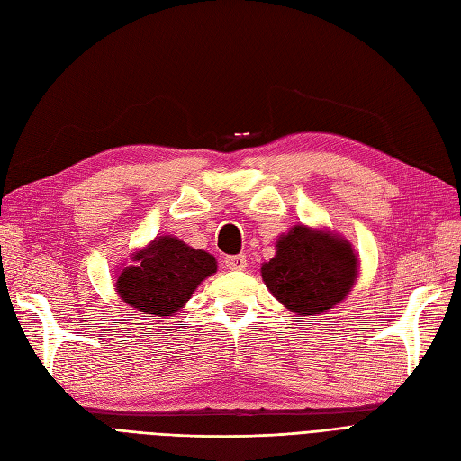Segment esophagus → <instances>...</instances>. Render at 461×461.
<instances>
[{
  "instance_id": "1",
  "label": "esophagus",
  "mask_w": 461,
  "mask_h": 461,
  "mask_svg": "<svg viewBox=\"0 0 461 461\" xmlns=\"http://www.w3.org/2000/svg\"><path fill=\"white\" fill-rule=\"evenodd\" d=\"M248 266L246 256H229L225 258V267L230 271H244Z\"/></svg>"
}]
</instances>
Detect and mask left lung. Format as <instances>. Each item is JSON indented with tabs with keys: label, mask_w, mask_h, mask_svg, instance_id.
I'll return each mask as SVG.
<instances>
[{
	"label": "left lung",
	"mask_w": 461,
	"mask_h": 461,
	"mask_svg": "<svg viewBox=\"0 0 461 461\" xmlns=\"http://www.w3.org/2000/svg\"><path fill=\"white\" fill-rule=\"evenodd\" d=\"M358 277V258L345 236L294 225L261 264V279L277 301L298 316H320L343 303Z\"/></svg>",
	"instance_id": "obj_1"
}]
</instances>
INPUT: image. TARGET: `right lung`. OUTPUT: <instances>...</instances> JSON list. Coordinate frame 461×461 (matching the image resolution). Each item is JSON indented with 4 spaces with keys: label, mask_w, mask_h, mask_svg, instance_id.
Segmentation results:
<instances>
[{
    "label": "right lung",
    "mask_w": 461,
    "mask_h": 461,
    "mask_svg": "<svg viewBox=\"0 0 461 461\" xmlns=\"http://www.w3.org/2000/svg\"><path fill=\"white\" fill-rule=\"evenodd\" d=\"M131 261L118 271L116 294L123 304L149 318L174 316L194 291L217 273L215 256L195 250L172 234L157 236L133 252Z\"/></svg>",
    "instance_id": "right-lung-1"
}]
</instances>
